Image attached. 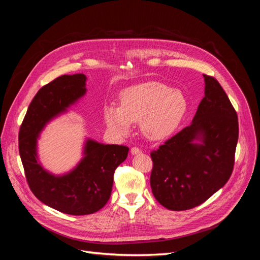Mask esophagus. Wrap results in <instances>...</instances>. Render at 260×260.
I'll return each instance as SVG.
<instances>
[{"mask_svg":"<svg viewBox=\"0 0 260 260\" xmlns=\"http://www.w3.org/2000/svg\"><path fill=\"white\" fill-rule=\"evenodd\" d=\"M142 151H141V148H139V147H137V146H133L132 148H131V154L132 155H137V154H139V153H141Z\"/></svg>","mask_w":260,"mask_h":260,"instance_id":"obj_1","label":"esophagus"}]
</instances>
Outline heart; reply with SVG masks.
Wrapping results in <instances>:
<instances>
[{
    "mask_svg": "<svg viewBox=\"0 0 260 260\" xmlns=\"http://www.w3.org/2000/svg\"><path fill=\"white\" fill-rule=\"evenodd\" d=\"M187 101L179 90L149 81L140 83L120 93V107L107 105L104 117L108 128L117 135H125L131 122H139L143 135L152 140L170 136L182 121Z\"/></svg>",
    "mask_w": 260,
    "mask_h": 260,
    "instance_id": "b5f03b06",
    "label": "heart"
}]
</instances>
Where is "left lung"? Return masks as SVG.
<instances>
[{"mask_svg": "<svg viewBox=\"0 0 260 260\" xmlns=\"http://www.w3.org/2000/svg\"><path fill=\"white\" fill-rule=\"evenodd\" d=\"M204 78L205 96L192 123L151 152L152 192L171 210L200 206L228 182L234 167L237 112L216 78ZM198 138L202 144L192 142Z\"/></svg>", "mask_w": 260, "mask_h": 260, "instance_id": "obj_1", "label": "left lung"}]
</instances>
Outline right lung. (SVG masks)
Listing matches in <instances>:
<instances>
[{
  "label": "right lung",
  "mask_w": 260,
  "mask_h": 260,
  "mask_svg": "<svg viewBox=\"0 0 260 260\" xmlns=\"http://www.w3.org/2000/svg\"><path fill=\"white\" fill-rule=\"evenodd\" d=\"M83 74L62 75L38 91L19 129V154L27 183L38 200L60 212L90 215L105 206L112 194L116 168L127 158L129 147L88 140L84 157L69 174L55 177L37 160V138L45 123L85 93Z\"/></svg>",
  "instance_id": "obj_1"
}]
</instances>
